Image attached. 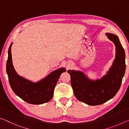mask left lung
I'll use <instances>...</instances> for the list:
<instances>
[{
	"instance_id": "left-lung-1",
	"label": "left lung",
	"mask_w": 129,
	"mask_h": 129,
	"mask_svg": "<svg viewBox=\"0 0 129 129\" xmlns=\"http://www.w3.org/2000/svg\"><path fill=\"white\" fill-rule=\"evenodd\" d=\"M106 35L115 46V59L106 75L101 79L92 80L80 71H67L76 98L90 106L102 105L112 99L119 91L125 73V53L119 38L110 33Z\"/></svg>"
}]
</instances>
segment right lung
Here are the masks:
<instances>
[{"mask_svg":"<svg viewBox=\"0 0 129 129\" xmlns=\"http://www.w3.org/2000/svg\"><path fill=\"white\" fill-rule=\"evenodd\" d=\"M8 51L6 64L10 86L18 96L28 103L41 105L49 102L53 98L54 89L61 74L66 71L65 68H60L52 71L48 76L37 82H33L18 74L13 64L11 46Z\"/></svg>","mask_w":129,"mask_h":129,"instance_id":"1","label":"right lung"}]
</instances>
